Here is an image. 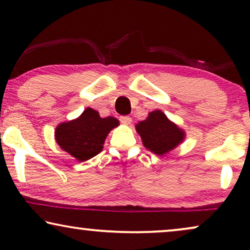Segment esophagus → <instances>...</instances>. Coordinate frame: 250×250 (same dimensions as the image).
Segmentation results:
<instances>
[{
    "mask_svg": "<svg viewBox=\"0 0 250 250\" xmlns=\"http://www.w3.org/2000/svg\"><path fill=\"white\" fill-rule=\"evenodd\" d=\"M119 121H121L122 124L129 125L132 123V118L128 117V116H121V117H119Z\"/></svg>",
    "mask_w": 250,
    "mask_h": 250,
    "instance_id": "obj_1",
    "label": "esophagus"
}]
</instances>
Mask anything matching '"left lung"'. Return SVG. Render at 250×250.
<instances>
[{
	"label": "left lung",
	"instance_id": "1",
	"mask_svg": "<svg viewBox=\"0 0 250 250\" xmlns=\"http://www.w3.org/2000/svg\"><path fill=\"white\" fill-rule=\"evenodd\" d=\"M143 146L158 156H164L179 146L186 139V132L169 121L162 110L149 112L145 121L135 125Z\"/></svg>",
	"mask_w": 250,
	"mask_h": 250
}]
</instances>
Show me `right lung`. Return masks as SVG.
I'll return each mask as SVG.
<instances>
[{
    "label": "right lung",
    "instance_id": "add662e5",
    "mask_svg": "<svg viewBox=\"0 0 250 250\" xmlns=\"http://www.w3.org/2000/svg\"><path fill=\"white\" fill-rule=\"evenodd\" d=\"M118 125L117 118L110 116L102 118L97 110L86 108L80 117L60 123L54 136L63 151L78 162H86L102 151L105 138Z\"/></svg>",
    "mask_w": 250,
    "mask_h": 250
}]
</instances>
